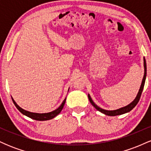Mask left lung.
Returning <instances> with one entry per match:
<instances>
[{
	"label": "left lung",
	"instance_id": "8db88e82",
	"mask_svg": "<svg viewBox=\"0 0 151 151\" xmlns=\"http://www.w3.org/2000/svg\"><path fill=\"white\" fill-rule=\"evenodd\" d=\"M144 60V70H145V72H144V76H143V80H142V83H141V87H140V89H139V91H138V94H137V96L135 99L134 100H133V101L131 102L130 104H129L128 106H126L125 107H123V108H121L119 109H117V110H114V111H107V110H104V109H102L100 108V107H99L98 106H96L95 104L94 103H93V101H92V99H91V96H89V94H88V98H89V101L91 102V104H92L93 106L95 107L96 109H97L98 111H99L100 112H101V113L106 114V115H108V116H117V115H121V114H125V113H127V112H129L130 111H131L132 109L134 108L135 106H136L137 104H138V102L140 100V98H141V93H142V91H143V87H144V84H145V77H146V62H145V58L143 59Z\"/></svg>",
	"mask_w": 151,
	"mask_h": 151
}]
</instances>
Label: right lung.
<instances>
[{
    "instance_id": "right-lung-1",
    "label": "right lung",
    "mask_w": 151,
    "mask_h": 151,
    "mask_svg": "<svg viewBox=\"0 0 151 151\" xmlns=\"http://www.w3.org/2000/svg\"><path fill=\"white\" fill-rule=\"evenodd\" d=\"M12 100H13V104H14L15 106H16V108L18 109L22 114H24V115L27 116V117L30 118V119H35V120H37V121H47V120H50V119H53L54 117L58 116V114L61 112V111L62 110V109H63L64 107V105H65V104L66 99L64 100L63 102H62V104L60 105V106L59 107L58 109H57L56 110L50 112V113H45V114H37V113H32V112L27 111H25L24 110V109H22V108H20V107L16 103H15V101L13 100V99H12Z\"/></svg>"
}]
</instances>
